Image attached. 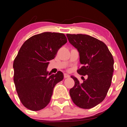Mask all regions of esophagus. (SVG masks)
I'll list each match as a JSON object with an SVG mask.
<instances>
[{
    "label": "esophagus",
    "instance_id": "esophagus-1",
    "mask_svg": "<svg viewBox=\"0 0 127 127\" xmlns=\"http://www.w3.org/2000/svg\"><path fill=\"white\" fill-rule=\"evenodd\" d=\"M70 77V76L69 74H66V73H64V77L65 78H69V77Z\"/></svg>",
    "mask_w": 127,
    "mask_h": 127
}]
</instances>
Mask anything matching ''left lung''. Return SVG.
<instances>
[{
  "mask_svg": "<svg viewBox=\"0 0 127 127\" xmlns=\"http://www.w3.org/2000/svg\"><path fill=\"white\" fill-rule=\"evenodd\" d=\"M69 41L79 53L82 66L77 69L80 75H87L82 83L76 77L69 94L74 104L82 109H91L101 102L111 86L114 59L106 44L87 35L66 34Z\"/></svg>",
  "mask_w": 127,
  "mask_h": 127,
  "instance_id": "left-lung-1",
  "label": "left lung"
}]
</instances>
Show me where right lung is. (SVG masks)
Segmentation results:
<instances>
[{"mask_svg":"<svg viewBox=\"0 0 127 127\" xmlns=\"http://www.w3.org/2000/svg\"><path fill=\"white\" fill-rule=\"evenodd\" d=\"M66 42L64 33L46 32L30 37L19 50L13 65V80L21 102L29 110L38 111L45 107L55 86L63 80L62 72L50 75L46 68L49 61Z\"/></svg>","mask_w":127,"mask_h":127,"instance_id":"1","label":"right lung"}]
</instances>
